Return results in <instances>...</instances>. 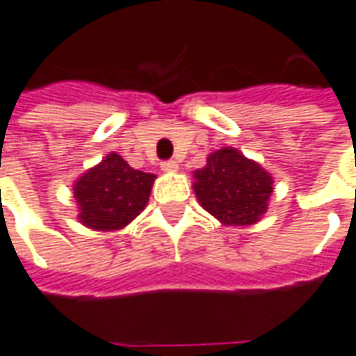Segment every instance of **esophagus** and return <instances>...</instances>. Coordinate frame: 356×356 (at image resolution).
Masks as SVG:
<instances>
[{"label":"esophagus","mask_w":356,"mask_h":356,"mask_svg":"<svg viewBox=\"0 0 356 356\" xmlns=\"http://www.w3.org/2000/svg\"><path fill=\"white\" fill-rule=\"evenodd\" d=\"M161 170L168 171V173H173V171L179 170V163L175 160H168L161 163Z\"/></svg>","instance_id":"obj_1"}]
</instances>
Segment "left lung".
<instances>
[{
	"mask_svg": "<svg viewBox=\"0 0 356 356\" xmlns=\"http://www.w3.org/2000/svg\"><path fill=\"white\" fill-rule=\"evenodd\" d=\"M193 177L198 204L223 225H252L268 212L272 173L233 146L210 154Z\"/></svg>",
	"mask_w": 356,
	"mask_h": 356,
	"instance_id": "left-lung-1",
	"label": "left lung"
}]
</instances>
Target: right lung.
<instances>
[{
    "label": "right lung",
    "instance_id": "right-lung-1",
    "mask_svg": "<svg viewBox=\"0 0 356 356\" xmlns=\"http://www.w3.org/2000/svg\"><path fill=\"white\" fill-rule=\"evenodd\" d=\"M154 173L133 170L118 152L104 156L73 183L79 221L94 231L125 229L148 204Z\"/></svg>",
    "mask_w": 356,
    "mask_h": 356
}]
</instances>
